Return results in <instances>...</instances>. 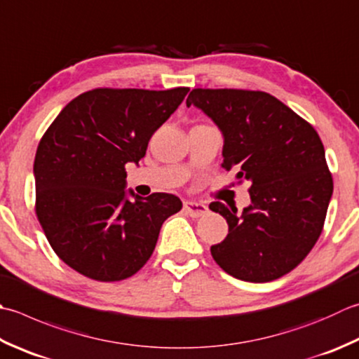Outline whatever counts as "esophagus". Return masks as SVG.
<instances>
[{"instance_id":"34e87169","label":"esophagus","mask_w":359,"mask_h":359,"mask_svg":"<svg viewBox=\"0 0 359 359\" xmlns=\"http://www.w3.org/2000/svg\"><path fill=\"white\" fill-rule=\"evenodd\" d=\"M184 210L187 212V215H189L191 217H201L208 213L207 205H203V203H199V202H193V201H185Z\"/></svg>"}]
</instances>
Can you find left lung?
Listing matches in <instances>:
<instances>
[{
    "label": "left lung",
    "instance_id": "left-lung-1",
    "mask_svg": "<svg viewBox=\"0 0 359 359\" xmlns=\"http://www.w3.org/2000/svg\"><path fill=\"white\" fill-rule=\"evenodd\" d=\"M187 105L213 119L224 137L222 168L250 185L243 213L210 203L229 224L226 240L210 249L215 262L252 283L291 272L319 240L333 194L318 132L264 91L194 88Z\"/></svg>",
    "mask_w": 359,
    "mask_h": 359
}]
</instances>
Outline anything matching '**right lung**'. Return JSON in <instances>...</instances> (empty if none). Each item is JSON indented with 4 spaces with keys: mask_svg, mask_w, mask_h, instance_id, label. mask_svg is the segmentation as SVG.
Wrapping results in <instances>:
<instances>
[{
    "mask_svg": "<svg viewBox=\"0 0 359 359\" xmlns=\"http://www.w3.org/2000/svg\"><path fill=\"white\" fill-rule=\"evenodd\" d=\"M171 90L95 88L62 109L34 160L35 213L53 250L97 282L132 277L151 258L168 217L180 212L174 194L140 198L126 191V163H138L147 143L184 101Z\"/></svg>",
    "mask_w": 359,
    "mask_h": 359,
    "instance_id": "1",
    "label": "right lung"
}]
</instances>
